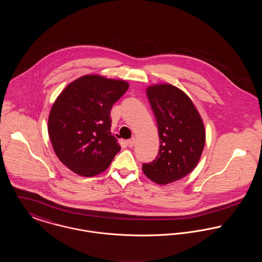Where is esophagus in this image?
Listing matches in <instances>:
<instances>
[{"mask_svg": "<svg viewBox=\"0 0 262 262\" xmlns=\"http://www.w3.org/2000/svg\"><path fill=\"white\" fill-rule=\"evenodd\" d=\"M126 142H127L128 147H134V146H135V144H136V139H135V138H133V139L128 140Z\"/></svg>", "mask_w": 262, "mask_h": 262, "instance_id": "esophagus-1", "label": "esophagus"}]
</instances>
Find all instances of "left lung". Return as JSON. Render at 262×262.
<instances>
[{"label":"left lung","instance_id":"1","mask_svg":"<svg viewBox=\"0 0 262 262\" xmlns=\"http://www.w3.org/2000/svg\"><path fill=\"white\" fill-rule=\"evenodd\" d=\"M160 137L157 158L142 164L144 174L159 184L179 181L193 170L202 157L205 132L191 100L171 84L146 90Z\"/></svg>","mask_w":262,"mask_h":262}]
</instances>
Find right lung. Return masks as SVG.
I'll list each match as a JSON object with an SVG mask.
<instances>
[{
  "instance_id": "obj_1",
  "label": "right lung",
  "mask_w": 262,
  "mask_h": 262,
  "mask_svg": "<svg viewBox=\"0 0 262 262\" xmlns=\"http://www.w3.org/2000/svg\"><path fill=\"white\" fill-rule=\"evenodd\" d=\"M128 89L124 81L91 75L71 82L53 104L48 130L57 157L79 176L105 170L121 150L111 133V110Z\"/></svg>"
}]
</instances>
